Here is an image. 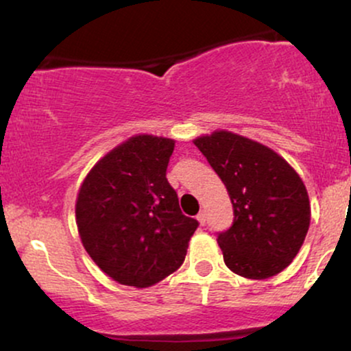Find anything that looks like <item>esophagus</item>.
<instances>
[{
  "label": "esophagus",
  "instance_id": "obj_1",
  "mask_svg": "<svg viewBox=\"0 0 351 351\" xmlns=\"http://www.w3.org/2000/svg\"><path fill=\"white\" fill-rule=\"evenodd\" d=\"M196 219H198V223L201 224V226H204V223H206V213L199 211L198 216H196Z\"/></svg>",
  "mask_w": 351,
  "mask_h": 351
}]
</instances>
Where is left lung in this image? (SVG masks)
Segmentation results:
<instances>
[{"label": "left lung", "instance_id": "1", "mask_svg": "<svg viewBox=\"0 0 351 351\" xmlns=\"http://www.w3.org/2000/svg\"><path fill=\"white\" fill-rule=\"evenodd\" d=\"M231 198L234 221L219 232L224 263L237 276L263 280L284 271L310 226L304 181L265 145L228 130L193 140Z\"/></svg>", "mask_w": 351, "mask_h": 351}]
</instances>
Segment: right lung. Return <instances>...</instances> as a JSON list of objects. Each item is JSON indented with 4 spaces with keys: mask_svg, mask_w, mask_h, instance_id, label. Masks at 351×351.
<instances>
[{
    "mask_svg": "<svg viewBox=\"0 0 351 351\" xmlns=\"http://www.w3.org/2000/svg\"><path fill=\"white\" fill-rule=\"evenodd\" d=\"M175 140L140 134L99 160L80 184L75 223L84 249L108 277L150 287L183 264L198 221L184 216L167 180Z\"/></svg>",
    "mask_w": 351,
    "mask_h": 351,
    "instance_id": "right-lung-1",
    "label": "right lung"
}]
</instances>
